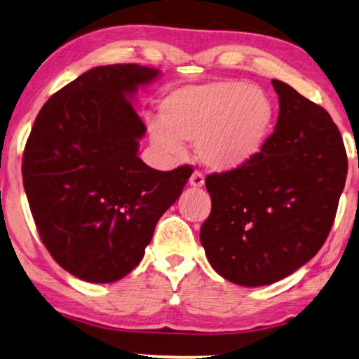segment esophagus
Masks as SVG:
<instances>
[{"label": "esophagus", "mask_w": 359, "mask_h": 359, "mask_svg": "<svg viewBox=\"0 0 359 359\" xmlns=\"http://www.w3.org/2000/svg\"><path fill=\"white\" fill-rule=\"evenodd\" d=\"M189 182H190V185H192L194 189H200V187H203L205 177H203L202 172H194L192 177H190Z\"/></svg>", "instance_id": "esophagus-1"}]
</instances>
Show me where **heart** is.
Returning <instances> with one entry per match:
<instances>
[{
	"mask_svg": "<svg viewBox=\"0 0 359 359\" xmlns=\"http://www.w3.org/2000/svg\"><path fill=\"white\" fill-rule=\"evenodd\" d=\"M161 121L149 123L157 149L180 154L197 142L198 159L213 170L236 169L264 149L274 124V103L264 90L222 80L174 90L161 102Z\"/></svg>",
	"mask_w": 359,
	"mask_h": 359,
	"instance_id": "obj_1",
	"label": "heart"
}]
</instances>
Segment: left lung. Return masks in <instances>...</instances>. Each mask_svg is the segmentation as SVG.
<instances>
[{"mask_svg":"<svg viewBox=\"0 0 359 359\" xmlns=\"http://www.w3.org/2000/svg\"><path fill=\"white\" fill-rule=\"evenodd\" d=\"M279 118L248 164L210 174L200 229L210 264L246 287L284 279L312 259L335 222L348 159L337 124L290 85L272 80Z\"/></svg>","mask_w":359,"mask_h":359,"instance_id":"1","label":"left lung"}]
</instances>
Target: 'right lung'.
Instances as JSON below:
<instances>
[{"label":"right lung","mask_w":359,"mask_h":359,"mask_svg":"<svg viewBox=\"0 0 359 359\" xmlns=\"http://www.w3.org/2000/svg\"><path fill=\"white\" fill-rule=\"evenodd\" d=\"M159 70L90 69L47 100L22 156V184L47 251L72 276L114 283L144 256L192 167L156 170L137 157L146 126L131 97Z\"/></svg>","instance_id":"add662e5"}]
</instances>
